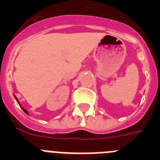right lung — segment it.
<instances>
[{
    "mask_svg": "<svg viewBox=\"0 0 160 160\" xmlns=\"http://www.w3.org/2000/svg\"><path fill=\"white\" fill-rule=\"evenodd\" d=\"M14 98H15V99L17 100V102H18V104H19V106H20V107H21V108H22V110H23V111H24V112H25V114H28V111H26V110H25V109L24 108V107H22V106H21V104H20V103H19V101H18V98H17L16 96H15V95H14Z\"/></svg>",
    "mask_w": 160,
    "mask_h": 160,
    "instance_id": "right-lung-1",
    "label": "right lung"
}]
</instances>
